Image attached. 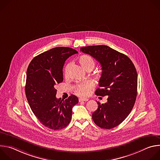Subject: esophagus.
<instances>
[{"mask_svg": "<svg viewBox=\"0 0 160 160\" xmlns=\"http://www.w3.org/2000/svg\"><path fill=\"white\" fill-rule=\"evenodd\" d=\"M88 99H83V98H80L79 99V102H82V101H85V102H86V101H87Z\"/></svg>", "mask_w": 160, "mask_h": 160, "instance_id": "esophagus-1", "label": "esophagus"}]
</instances>
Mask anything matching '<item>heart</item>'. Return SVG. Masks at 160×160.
I'll return each mask as SVG.
<instances>
[{
    "mask_svg": "<svg viewBox=\"0 0 160 160\" xmlns=\"http://www.w3.org/2000/svg\"><path fill=\"white\" fill-rule=\"evenodd\" d=\"M78 61L82 67L87 71L88 70H92L96 64L94 59L88 55H83L80 56ZM68 65L66 67L64 70L66 76L68 73ZM94 87V83L89 80L77 83L75 85V92L78 96L80 97H86L88 95L90 91L93 89Z\"/></svg>",
    "mask_w": 160,
    "mask_h": 160,
    "instance_id": "heart-1",
    "label": "heart"
}]
</instances>
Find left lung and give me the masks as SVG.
<instances>
[{
    "label": "left lung",
    "mask_w": 160,
    "mask_h": 160,
    "mask_svg": "<svg viewBox=\"0 0 160 160\" xmlns=\"http://www.w3.org/2000/svg\"><path fill=\"white\" fill-rule=\"evenodd\" d=\"M80 51L95 58L102 67L100 88L97 96H108L104 104L98 102V108L92 119L99 127L111 129L120 125L131 112L137 98L138 73L132 61L125 54L107 45L82 48Z\"/></svg>",
    "instance_id": "1"
}]
</instances>
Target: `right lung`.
<instances>
[{
    "mask_svg": "<svg viewBox=\"0 0 160 160\" xmlns=\"http://www.w3.org/2000/svg\"><path fill=\"white\" fill-rule=\"evenodd\" d=\"M78 52L70 48L58 47L35 57L27 72L25 94L34 115L40 122L52 130H60L70 123L72 108L78 99L71 95L61 100L56 97L55 85L63 80L66 60Z\"/></svg>",
    "mask_w": 160,
    "mask_h": 160,
    "instance_id": "add662e5",
    "label": "right lung"
}]
</instances>
